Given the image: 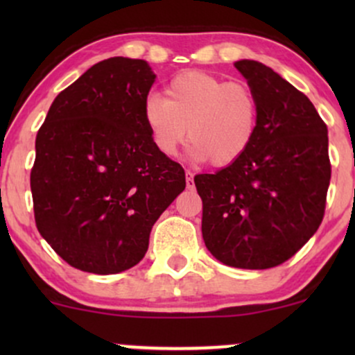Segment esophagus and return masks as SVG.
<instances>
[{
	"label": "esophagus",
	"instance_id": "esophagus-1",
	"mask_svg": "<svg viewBox=\"0 0 355 355\" xmlns=\"http://www.w3.org/2000/svg\"><path fill=\"white\" fill-rule=\"evenodd\" d=\"M185 178H187V189H193V187H195V183H193V173H191L190 170H187Z\"/></svg>",
	"mask_w": 355,
	"mask_h": 355
}]
</instances>
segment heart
Wrapping results in <instances>:
<instances>
[{"label": "heart", "mask_w": 355, "mask_h": 355, "mask_svg": "<svg viewBox=\"0 0 355 355\" xmlns=\"http://www.w3.org/2000/svg\"><path fill=\"white\" fill-rule=\"evenodd\" d=\"M141 118L155 148L173 157L190 138L197 162H239L254 141L259 103L250 88L203 71H183L165 85V98L146 96Z\"/></svg>", "instance_id": "heart-1"}]
</instances>
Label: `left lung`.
<instances>
[{
	"mask_svg": "<svg viewBox=\"0 0 355 355\" xmlns=\"http://www.w3.org/2000/svg\"><path fill=\"white\" fill-rule=\"evenodd\" d=\"M259 103L254 141L239 162L193 178L210 254L237 268L284 263L319 229L331 183L327 125L272 68L240 60Z\"/></svg>",
	"mask_w": 355,
	"mask_h": 355,
	"instance_id": "obj_1",
	"label": "left lung"
}]
</instances>
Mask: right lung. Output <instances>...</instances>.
Returning a JSON list of instances; mask_svg holds the SVG:
<instances>
[{
    "mask_svg": "<svg viewBox=\"0 0 355 355\" xmlns=\"http://www.w3.org/2000/svg\"><path fill=\"white\" fill-rule=\"evenodd\" d=\"M153 81L145 60L100 61L56 96L38 130L35 222L78 270L137 266L153 223L185 189L182 165L155 148L141 118Z\"/></svg>",
    "mask_w": 355,
    "mask_h": 355,
    "instance_id": "obj_1",
    "label": "right lung"
}]
</instances>
